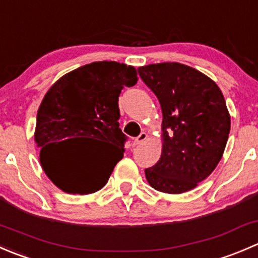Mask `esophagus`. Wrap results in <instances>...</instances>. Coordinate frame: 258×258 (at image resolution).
<instances>
[{
  "mask_svg": "<svg viewBox=\"0 0 258 258\" xmlns=\"http://www.w3.org/2000/svg\"><path fill=\"white\" fill-rule=\"evenodd\" d=\"M146 140H147V134L146 132H141V134L139 135V136L136 137V139L134 140V145L137 146V145H141L142 142H145Z\"/></svg>",
  "mask_w": 258,
  "mask_h": 258,
  "instance_id": "esophagus-1",
  "label": "esophagus"
}]
</instances>
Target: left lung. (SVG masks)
<instances>
[{
	"mask_svg": "<svg viewBox=\"0 0 258 258\" xmlns=\"http://www.w3.org/2000/svg\"><path fill=\"white\" fill-rule=\"evenodd\" d=\"M139 74L162 110V152L146 178L157 191L183 194L222 158L231 127L225 97L215 81L178 62L147 64Z\"/></svg>",
	"mask_w": 258,
	"mask_h": 258,
	"instance_id": "1",
	"label": "left lung"
}]
</instances>
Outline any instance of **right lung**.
Returning <instances> with one entry per match:
<instances>
[{
	"instance_id": "obj_1",
	"label": "right lung",
	"mask_w": 258,
	"mask_h": 258,
	"mask_svg": "<svg viewBox=\"0 0 258 258\" xmlns=\"http://www.w3.org/2000/svg\"><path fill=\"white\" fill-rule=\"evenodd\" d=\"M134 66L114 61L92 62L63 75L46 92L37 111L35 142L47 177L67 194L88 195L107 183L123 157L126 136L119 130L118 96L137 83ZM77 139H92L114 148L88 151L72 148Z\"/></svg>"
}]
</instances>
